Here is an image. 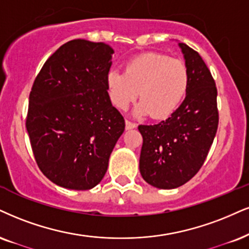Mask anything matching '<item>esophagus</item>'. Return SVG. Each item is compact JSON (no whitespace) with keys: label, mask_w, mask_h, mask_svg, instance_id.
I'll list each match as a JSON object with an SVG mask.
<instances>
[{"label":"esophagus","mask_w":249,"mask_h":249,"mask_svg":"<svg viewBox=\"0 0 249 249\" xmlns=\"http://www.w3.org/2000/svg\"><path fill=\"white\" fill-rule=\"evenodd\" d=\"M136 124L135 122H131L129 120H125V128L127 129H134V128H136Z\"/></svg>","instance_id":"esophagus-1"}]
</instances>
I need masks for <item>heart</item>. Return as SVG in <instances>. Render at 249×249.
I'll return each instance as SVG.
<instances>
[{
  "mask_svg": "<svg viewBox=\"0 0 249 249\" xmlns=\"http://www.w3.org/2000/svg\"><path fill=\"white\" fill-rule=\"evenodd\" d=\"M110 103L125 109L137 97L141 101L134 113L165 118L176 110L185 98L189 85L186 63L168 55L149 53L135 57L125 64L124 72L110 70L107 73Z\"/></svg>",
  "mask_w": 249,
  "mask_h": 249,
  "instance_id": "1",
  "label": "heart"
}]
</instances>
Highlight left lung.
I'll list each match as a JSON object with an SVG mask.
<instances>
[{
	"instance_id": "8db88e82",
	"label": "left lung",
	"mask_w": 249,
	"mask_h": 249,
	"mask_svg": "<svg viewBox=\"0 0 249 249\" xmlns=\"http://www.w3.org/2000/svg\"><path fill=\"white\" fill-rule=\"evenodd\" d=\"M179 47L189 72L185 100L164 121L139 125L141 176L159 189L178 188L197 173L218 128L217 88L210 70L197 52L183 42Z\"/></svg>"
}]
</instances>
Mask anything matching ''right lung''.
Returning <instances> with one entry per match:
<instances>
[{
  "instance_id": "add662e5",
  "label": "right lung",
  "mask_w": 249,
  "mask_h": 249,
  "mask_svg": "<svg viewBox=\"0 0 249 249\" xmlns=\"http://www.w3.org/2000/svg\"><path fill=\"white\" fill-rule=\"evenodd\" d=\"M110 46L75 39L48 57L30 93L26 129L40 171L55 185L75 190L103 180L124 130L110 103Z\"/></svg>"
}]
</instances>
